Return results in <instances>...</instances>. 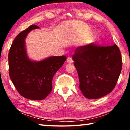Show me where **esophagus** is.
<instances>
[{
    "label": "esophagus",
    "instance_id": "1",
    "mask_svg": "<svg viewBox=\"0 0 130 130\" xmlns=\"http://www.w3.org/2000/svg\"><path fill=\"white\" fill-rule=\"evenodd\" d=\"M67 62L68 63H73V60H72V58H70V57H68V58H67Z\"/></svg>",
    "mask_w": 130,
    "mask_h": 130
}]
</instances>
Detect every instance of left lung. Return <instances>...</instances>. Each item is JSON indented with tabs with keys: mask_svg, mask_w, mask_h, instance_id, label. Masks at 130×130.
Segmentation results:
<instances>
[{
	"mask_svg": "<svg viewBox=\"0 0 130 130\" xmlns=\"http://www.w3.org/2000/svg\"><path fill=\"white\" fill-rule=\"evenodd\" d=\"M80 81V89L85 98L97 99L112 91L122 68L118 46L78 47L73 56Z\"/></svg>",
	"mask_w": 130,
	"mask_h": 130,
	"instance_id": "8db88e82",
	"label": "left lung"
}]
</instances>
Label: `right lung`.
Returning <instances> with one entry per match:
<instances>
[{"mask_svg":"<svg viewBox=\"0 0 130 130\" xmlns=\"http://www.w3.org/2000/svg\"><path fill=\"white\" fill-rule=\"evenodd\" d=\"M32 25L20 32L13 41L8 53L9 74L13 84L23 98L33 100L45 99L52 90V80L67 59L65 56H52L41 61L28 57L25 39L32 30Z\"/></svg>","mask_w":130,"mask_h":130,"instance_id":"obj_1","label":"right lung"}]
</instances>
